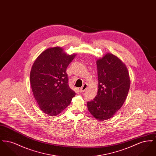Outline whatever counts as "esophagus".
<instances>
[{
  "label": "esophagus",
  "mask_w": 156,
  "mask_h": 156,
  "mask_svg": "<svg viewBox=\"0 0 156 156\" xmlns=\"http://www.w3.org/2000/svg\"><path fill=\"white\" fill-rule=\"evenodd\" d=\"M87 87H88V85L87 83H85L83 85V86L80 89V90L81 92H85V90L87 89Z\"/></svg>",
  "instance_id": "34e87169"
}]
</instances>
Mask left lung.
I'll use <instances>...</instances> for the list:
<instances>
[{"label":"left lung","instance_id":"8db88e82","mask_svg":"<svg viewBox=\"0 0 156 156\" xmlns=\"http://www.w3.org/2000/svg\"><path fill=\"white\" fill-rule=\"evenodd\" d=\"M97 65L98 90L87 106L94 117L102 121L113 117L124 104L130 81L126 66L112 54L98 59Z\"/></svg>","mask_w":156,"mask_h":156}]
</instances>
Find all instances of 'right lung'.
Masks as SVG:
<instances>
[{
	"mask_svg": "<svg viewBox=\"0 0 156 156\" xmlns=\"http://www.w3.org/2000/svg\"><path fill=\"white\" fill-rule=\"evenodd\" d=\"M76 54L67 55L59 47L50 48L34 61L30 84L41 110L50 116L58 115L71 104L74 91L68 85L66 69Z\"/></svg>",
	"mask_w": 156,
	"mask_h": 156,
	"instance_id": "add662e5",
	"label": "right lung"
}]
</instances>
